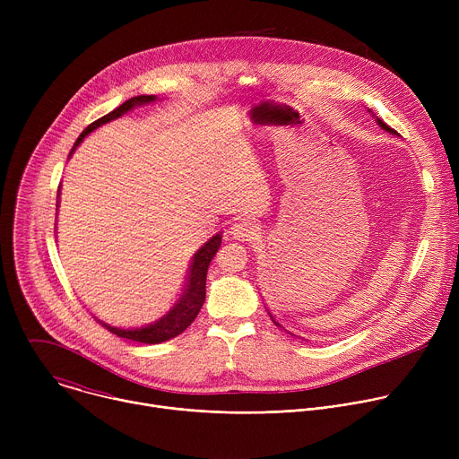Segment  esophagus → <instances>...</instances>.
<instances>
[{
  "mask_svg": "<svg viewBox=\"0 0 459 459\" xmlns=\"http://www.w3.org/2000/svg\"><path fill=\"white\" fill-rule=\"evenodd\" d=\"M230 234L238 241H252L259 234V229H257L255 223H252L248 220H243V221H238L230 227Z\"/></svg>",
  "mask_w": 459,
  "mask_h": 459,
  "instance_id": "esophagus-1",
  "label": "esophagus"
}]
</instances>
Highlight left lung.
Masks as SVG:
<instances>
[{"instance_id":"left-lung-1","label":"left lung","mask_w":459,"mask_h":459,"mask_svg":"<svg viewBox=\"0 0 459 459\" xmlns=\"http://www.w3.org/2000/svg\"><path fill=\"white\" fill-rule=\"evenodd\" d=\"M368 112H370V114H372V117H374V121H376V123H377V125H379V126H381V128H383V130H386V133H388V134H394V136H400V134H398V133H396V130H394V128H390V126H388V125H386V123H383V121H381V119H379V117H377V116H376V114H374V112H372V110H368ZM269 314H271V312H269ZM271 319H273V321H274V325H276V326H278V329H281V331H285V326H281V325H280V323H278V321H276V319H274V316H273V314H271ZM285 333H289V331H285ZM289 334H290V333H289ZM290 336H294V334H290Z\"/></svg>"}]
</instances>
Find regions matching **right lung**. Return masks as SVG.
<instances>
[{
	"mask_svg": "<svg viewBox=\"0 0 459 459\" xmlns=\"http://www.w3.org/2000/svg\"><path fill=\"white\" fill-rule=\"evenodd\" d=\"M158 101L156 96H136V98H130L126 100L123 105H119L117 108H114L112 112H108L107 116L96 119L94 123H91L83 133L80 134V138L76 140L74 147L69 152V158L76 152V149L80 147V143L96 130L98 126L117 119L125 114H128L133 108L136 107H143L149 103ZM59 198V194H57ZM59 204V202H57ZM221 247V234L212 236L207 243H204L202 248H198V252L194 254L192 261H190V267H188V278H186V285L183 289L181 298L172 305V308L163 314L160 319L147 323V325H140V326H119V325H110L105 323L101 319H98V323H101L107 331H110L112 334L130 340V342H138V343H163L169 342L172 338H176L178 334H181L186 326L195 319L198 312L202 310L204 303H205V285H207V271L212 257L216 255L218 248Z\"/></svg>",
	"mask_w": 459,
	"mask_h": 459,
	"instance_id": "1",
	"label": "right lung"
}]
</instances>
